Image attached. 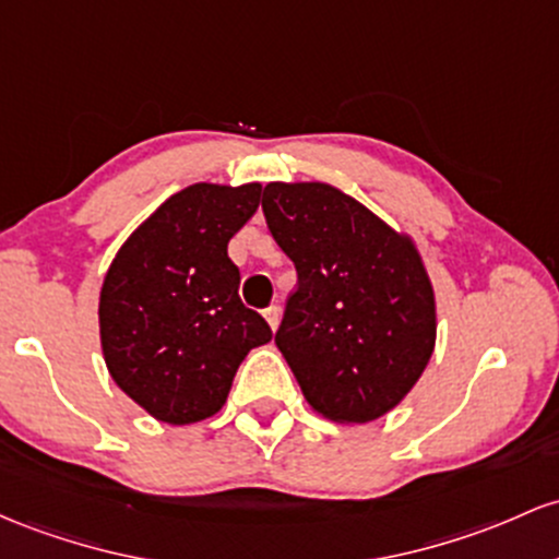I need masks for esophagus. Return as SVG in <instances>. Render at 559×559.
I'll list each match as a JSON object with an SVG mask.
<instances>
[{
  "mask_svg": "<svg viewBox=\"0 0 559 559\" xmlns=\"http://www.w3.org/2000/svg\"><path fill=\"white\" fill-rule=\"evenodd\" d=\"M280 317H282L280 306H269V309H263V319H266L269 328H272V330L280 328Z\"/></svg>",
  "mask_w": 559,
  "mask_h": 559,
  "instance_id": "obj_1",
  "label": "esophagus"
}]
</instances>
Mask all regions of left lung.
I'll use <instances>...</instances> for the list:
<instances>
[{
	"label": "left lung",
	"mask_w": 559,
	"mask_h": 559,
	"mask_svg": "<svg viewBox=\"0 0 559 559\" xmlns=\"http://www.w3.org/2000/svg\"><path fill=\"white\" fill-rule=\"evenodd\" d=\"M261 209L298 274L274 343L313 412L372 423L412 391L436 346V298L419 253L322 181H272Z\"/></svg>",
	"instance_id": "1"
}]
</instances>
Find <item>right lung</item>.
Wrapping results in <instances>:
<instances>
[{
	"instance_id": "add662e5",
	"label": "right lung",
	"mask_w": 559,
	"mask_h": 559,
	"mask_svg": "<svg viewBox=\"0 0 559 559\" xmlns=\"http://www.w3.org/2000/svg\"><path fill=\"white\" fill-rule=\"evenodd\" d=\"M261 185H190L123 242L99 293V337L116 385L160 423L216 415L266 319L237 296L231 237L259 209Z\"/></svg>"
}]
</instances>
